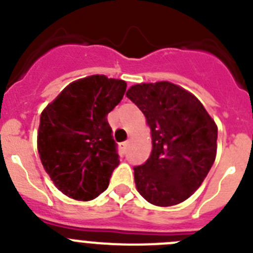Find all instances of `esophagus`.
Returning a JSON list of instances; mask_svg holds the SVG:
<instances>
[{
    "instance_id": "esophagus-1",
    "label": "esophagus",
    "mask_w": 253,
    "mask_h": 253,
    "mask_svg": "<svg viewBox=\"0 0 253 253\" xmlns=\"http://www.w3.org/2000/svg\"><path fill=\"white\" fill-rule=\"evenodd\" d=\"M129 142H123L119 144V148L122 151V153H126V149H128Z\"/></svg>"
}]
</instances>
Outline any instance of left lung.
Wrapping results in <instances>:
<instances>
[{
	"instance_id": "obj_1",
	"label": "left lung",
	"mask_w": 253,
	"mask_h": 253,
	"mask_svg": "<svg viewBox=\"0 0 253 253\" xmlns=\"http://www.w3.org/2000/svg\"><path fill=\"white\" fill-rule=\"evenodd\" d=\"M126 97L144 114L152 135L151 157L134 167L138 193L157 207L185 202L215 161V122L195 95L169 81L134 84Z\"/></svg>"
}]
</instances>
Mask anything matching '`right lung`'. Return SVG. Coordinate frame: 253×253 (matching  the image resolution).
<instances>
[{
  "instance_id": "obj_1",
  "label": "right lung",
  "mask_w": 253,
  "mask_h": 253,
  "mask_svg": "<svg viewBox=\"0 0 253 253\" xmlns=\"http://www.w3.org/2000/svg\"><path fill=\"white\" fill-rule=\"evenodd\" d=\"M125 90L123 80L88 76L71 82L42 111L40 161L68 198L88 202L109 186L119 156L106 115L122 101Z\"/></svg>"
}]
</instances>
